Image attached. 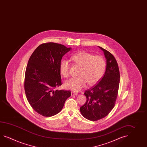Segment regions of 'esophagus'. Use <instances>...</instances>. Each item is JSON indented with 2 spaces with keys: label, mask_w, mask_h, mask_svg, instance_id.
<instances>
[{
  "label": "esophagus",
  "mask_w": 147,
  "mask_h": 147,
  "mask_svg": "<svg viewBox=\"0 0 147 147\" xmlns=\"http://www.w3.org/2000/svg\"><path fill=\"white\" fill-rule=\"evenodd\" d=\"M78 95L77 93H75V92H71V95L72 96H74V95Z\"/></svg>",
  "instance_id": "34e87169"
}]
</instances>
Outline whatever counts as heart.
I'll list each match as a JSON object with an SVG mask.
<instances>
[{
	"label": "heart",
	"instance_id": "b5f03b06",
	"mask_svg": "<svg viewBox=\"0 0 147 147\" xmlns=\"http://www.w3.org/2000/svg\"><path fill=\"white\" fill-rule=\"evenodd\" d=\"M76 64L81 67L78 78H72L65 82L66 88L74 92H79L84 88L87 83L94 85L103 75L105 69V62L100 56L93 55L85 52H79L71 57ZM70 65L69 61L64 59L60 63L59 70L62 76L67 78Z\"/></svg>",
	"mask_w": 147,
	"mask_h": 147
}]
</instances>
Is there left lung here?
<instances>
[{
	"label": "left lung",
	"mask_w": 147,
	"mask_h": 147,
	"mask_svg": "<svg viewBox=\"0 0 147 147\" xmlns=\"http://www.w3.org/2000/svg\"><path fill=\"white\" fill-rule=\"evenodd\" d=\"M106 59V69L101 80L85 91V104L80 108L82 115L90 121H97L108 115L113 109L120 83V72L114 56L98 46Z\"/></svg>",
	"instance_id": "left-lung-1"
}]
</instances>
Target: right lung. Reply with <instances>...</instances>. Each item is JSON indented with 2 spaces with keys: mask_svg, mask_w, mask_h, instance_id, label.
I'll list each match as a JSON object with an SVG mask.
<instances>
[{
  "mask_svg": "<svg viewBox=\"0 0 147 147\" xmlns=\"http://www.w3.org/2000/svg\"><path fill=\"white\" fill-rule=\"evenodd\" d=\"M63 45H40L30 56L26 67L24 88L26 98L38 113L49 117L62 110L70 91L55 90L62 85L59 65L62 57L71 50Z\"/></svg>",
  "mask_w": 147,
  "mask_h": 147,
  "instance_id": "1",
  "label": "right lung"
}]
</instances>
